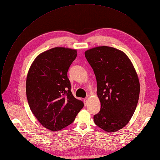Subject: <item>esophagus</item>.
I'll use <instances>...</instances> for the list:
<instances>
[{
    "label": "esophagus",
    "mask_w": 160,
    "mask_h": 160,
    "mask_svg": "<svg viewBox=\"0 0 160 160\" xmlns=\"http://www.w3.org/2000/svg\"><path fill=\"white\" fill-rule=\"evenodd\" d=\"M87 99H88L87 98H85L83 99V101H84V103H85V106L87 105Z\"/></svg>",
    "instance_id": "1"
}]
</instances>
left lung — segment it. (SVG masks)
Returning a JSON list of instances; mask_svg holds the SVG:
<instances>
[{"instance_id":"obj_1","label":"left lung","mask_w":160,"mask_h":160,"mask_svg":"<svg viewBox=\"0 0 160 160\" xmlns=\"http://www.w3.org/2000/svg\"><path fill=\"white\" fill-rule=\"evenodd\" d=\"M85 56L96 75L101 102L94 123L104 131H118L129 122L138 105V73L127 55L116 48L102 45L87 50Z\"/></svg>"}]
</instances>
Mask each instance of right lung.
<instances>
[{
  "mask_svg": "<svg viewBox=\"0 0 160 160\" xmlns=\"http://www.w3.org/2000/svg\"><path fill=\"white\" fill-rule=\"evenodd\" d=\"M77 51L57 47L38 54L27 77L26 92L33 115L45 128L58 131L72 123L83 108L71 92L68 69Z\"/></svg>",
  "mask_w": 160,
  "mask_h": 160,
  "instance_id": "obj_1",
  "label": "right lung"
}]
</instances>
